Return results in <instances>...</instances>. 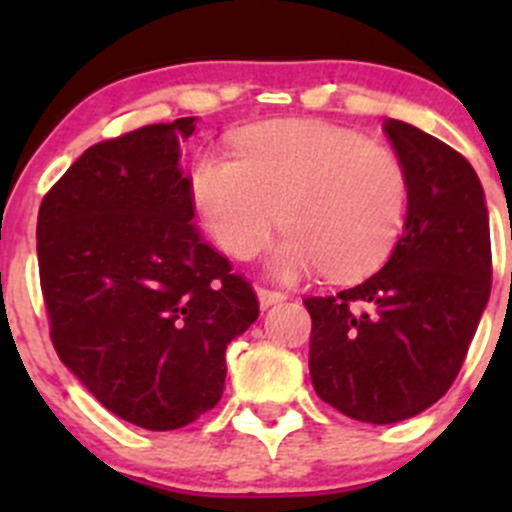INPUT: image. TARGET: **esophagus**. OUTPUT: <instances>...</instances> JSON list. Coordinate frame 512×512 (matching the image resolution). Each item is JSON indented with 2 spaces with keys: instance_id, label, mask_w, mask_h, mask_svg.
<instances>
[{
  "instance_id": "obj_1",
  "label": "esophagus",
  "mask_w": 512,
  "mask_h": 512,
  "mask_svg": "<svg viewBox=\"0 0 512 512\" xmlns=\"http://www.w3.org/2000/svg\"><path fill=\"white\" fill-rule=\"evenodd\" d=\"M257 299H260L262 307H272V304L282 302L287 299L285 292H277V289H267V287H257Z\"/></svg>"
}]
</instances>
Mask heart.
Masks as SVG:
<instances>
[{
	"mask_svg": "<svg viewBox=\"0 0 512 512\" xmlns=\"http://www.w3.org/2000/svg\"><path fill=\"white\" fill-rule=\"evenodd\" d=\"M190 198L205 232L235 260L265 250L280 223L289 235L272 272H322L356 282L379 270L409 215V173L381 143L324 121H270L242 131L235 158L200 156Z\"/></svg>",
	"mask_w": 512,
	"mask_h": 512,
	"instance_id": "heart-1",
	"label": "heart"
}]
</instances>
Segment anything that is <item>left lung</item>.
<instances>
[{"instance_id": "1", "label": "left lung", "mask_w": 512, "mask_h": 512, "mask_svg": "<svg viewBox=\"0 0 512 512\" xmlns=\"http://www.w3.org/2000/svg\"><path fill=\"white\" fill-rule=\"evenodd\" d=\"M384 131L409 173L404 235L369 280L304 299L314 391L364 423L404 421L451 389L493 275L488 208L473 165L411 123L386 118Z\"/></svg>"}]
</instances>
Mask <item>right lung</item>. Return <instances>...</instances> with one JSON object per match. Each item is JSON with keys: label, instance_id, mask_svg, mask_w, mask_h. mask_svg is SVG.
<instances>
[{"label": "right lung", "instance_id": "1", "mask_svg": "<svg viewBox=\"0 0 512 512\" xmlns=\"http://www.w3.org/2000/svg\"><path fill=\"white\" fill-rule=\"evenodd\" d=\"M195 118L91 146L44 195L36 252L51 342L98 404L173 431L213 409L225 349L260 314L193 225L180 143Z\"/></svg>", "mask_w": 512, "mask_h": 512}]
</instances>
